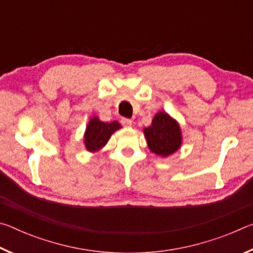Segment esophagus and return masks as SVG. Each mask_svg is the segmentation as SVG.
<instances>
[{
    "label": "esophagus",
    "mask_w": 253,
    "mask_h": 253,
    "mask_svg": "<svg viewBox=\"0 0 253 253\" xmlns=\"http://www.w3.org/2000/svg\"><path fill=\"white\" fill-rule=\"evenodd\" d=\"M121 122L123 124V126H125V127H130L131 124H132L131 119H129V118H122Z\"/></svg>",
    "instance_id": "34e87169"
}]
</instances>
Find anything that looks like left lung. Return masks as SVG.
<instances>
[{
  "label": "left lung",
  "instance_id": "obj_1",
  "mask_svg": "<svg viewBox=\"0 0 253 253\" xmlns=\"http://www.w3.org/2000/svg\"><path fill=\"white\" fill-rule=\"evenodd\" d=\"M149 149L161 156H169L181 146V130L178 124L166 113H158L152 125L145 128Z\"/></svg>",
  "mask_w": 253,
  "mask_h": 253
}]
</instances>
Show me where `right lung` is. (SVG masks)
I'll list each match as a JSON object with an SVG mask.
<instances>
[{
  "label": "right lung",
  "mask_w": 253,
  "mask_h": 253,
  "mask_svg": "<svg viewBox=\"0 0 253 253\" xmlns=\"http://www.w3.org/2000/svg\"><path fill=\"white\" fill-rule=\"evenodd\" d=\"M121 127V124L116 121L111 123H102L98 118H92L89 122L87 129H85V148L89 152H96L101 147H104L110 138L111 134Z\"/></svg>",
  "instance_id": "1"
}]
</instances>
